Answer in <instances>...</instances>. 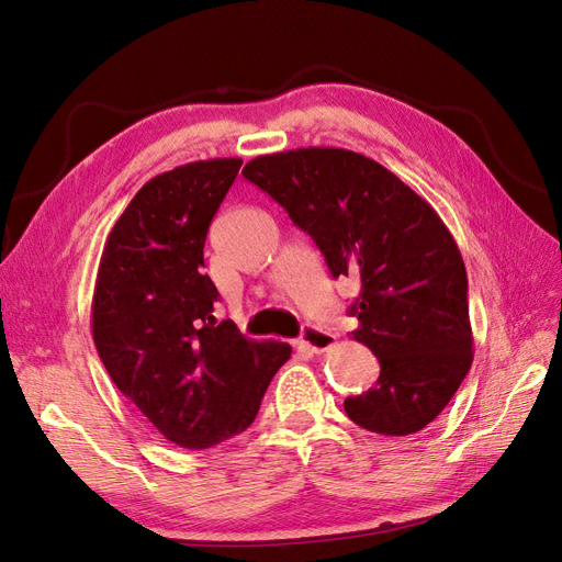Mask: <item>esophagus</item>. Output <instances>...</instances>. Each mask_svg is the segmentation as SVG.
<instances>
[{"mask_svg": "<svg viewBox=\"0 0 562 562\" xmlns=\"http://www.w3.org/2000/svg\"><path fill=\"white\" fill-rule=\"evenodd\" d=\"M337 342V337L330 330H323L318 326H304L302 337H300V349L310 351V353H323L328 351Z\"/></svg>", "mask_w": 562, "mask_h": 562, "instance_id": "1", "label": "esophagus"}]
</instances>
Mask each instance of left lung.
<instances>
[{
    "label": "left lung",
    "instance_id": "1",
    "mask_svg": "<svg viewBox=\"0 0 562 562\" xmlns=\"http://www.w3.org/2000/svg\"><path fill=\"white\" fill-rule=\"evenodd\" d=\"M244 176L312 236L333 279H361L351 337L380 378L345 401L349 419L382 436L427 427L473 361L467 269L443 220L382 164L339 147L262 155Z\"/></svg>",
    "mask_w": 562,
    "mask_h": 562
}]
</instances>
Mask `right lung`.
Masks as SVG:
<instances>
[{
    "label": "right lung",
    "mask_w": 562,
    "mask_h": 562,
    "mask_svg": "<svg viewBox=\"0 0 562 562\" xmlns=\"http://www.w3.org/2000/svg\"><path fill=\"white\" fill-rule=\"evenodd\" d=\"M241 164L192 161L145 182L108 236L93 291V342L112 382L190 450L246 431L293 351L213 316L203 244Z\"/></svg>",
    "instance_id": "add662e5"
}]
</instances>
